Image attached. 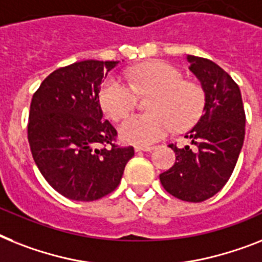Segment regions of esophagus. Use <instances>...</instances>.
Wrapping results in <instances>:
<instances>
[{
	"instance_id": "esophagus-1",
	"label": "esophagus",
	"mask_w": 262,
	"mask_h": 262,
	"mask_svg": "<svg viewBox=\"0 0 262 262\" xmlns=\"http://www.w3.org/2000/svg\"><path fill=\"white\" fill-rule=\"evenodd\" d=\"M154 150V146H136L135 151H152Z\"/></svg>"
}]
</instances>
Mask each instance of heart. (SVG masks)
Here are the masks:
<instances>
[{"label": "heart", "mask_w": 262, "mask_h": 262, "mask_svg": "<svg viewBox=\"0 0 262 262\" xmlns=\"http://www.w3.org/2000/svg\"><path fill=\"white\" fill-rule=\"evenodd\" d=\"M124 76L110 75L100 88V104L110 118L120 120L135 108L138 94L152 96L151 114L133 115L119 126L123 140L150 144L172 129L183 131L202 116L206 95L200 84L186 81L183 73L166 62H152L138 69H126Z\"/></svg>", "instance_id": "b5f03b06"}]
</instances>
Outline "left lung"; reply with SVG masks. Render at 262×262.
I'll return each instance as SVG.
<instances>
[{
    "instance_id": "obj_1",
    "label": "left lung",
    "mask_w": 262,
    "mask_h": 262,
    "mask_svg": "<svg viewBox=\"0 0 262 262\" xmlns=\"http://www.w3.org/2000/svg\"><path fill=\"white\" fill-rule=\"evenodd\" d=\"M187 61L206 95L204 115L185 136L191 146L168 144L175 163L159 179L175 198L202 202L217 194L234 170L245 138V111L238 85L221 67L190 55Z\"/></svg>"
}]
</instances>
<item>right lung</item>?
Masks as SVG:
<instances>
[{"instance_id": "1", "label": "right lung", "mask_w": 262, "mask_h": 262, "mask_svg": "<svg viewBox=\"0 0 262 262\" xmlns=\"http://www.w3.org/2000/svg\"><path fill=\"white\" fill-rule=\"evenodd\" d=\"M119 61L84 60L49 75L30 103L28 140L45 181L69 200L90 202L118 187L134 147L115 144L103 119L101 80Z\"/></svg>"}]
</instances>
